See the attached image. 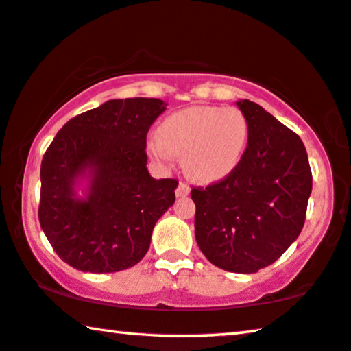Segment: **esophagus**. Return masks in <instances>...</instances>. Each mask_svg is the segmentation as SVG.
Returning a JSON list of instances; mask_svg holds the SVG:
<instances>
[{
	"label": "esophagus",
	"instance_id": "34e87169",
	"mask_svg": "<svg viewBox=\"0 0 351 351\" xmlns=\"http://www.w3.org/2000/svg\"><path fill=\"white\" fill-rule=\"evenodd\" d=\"M191 193V187L186 184V182H180V184H178V187H176V197H186V195H189Z\"/></svg>",
	"mask_w": 351,
	"mask_h": 351
}]
</instances>
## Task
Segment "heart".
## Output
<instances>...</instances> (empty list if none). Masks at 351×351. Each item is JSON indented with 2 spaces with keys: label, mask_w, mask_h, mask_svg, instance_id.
<instances>
[{
  "label": "heart",
  "mask_w": 351,
  "mask_h": 351,
  "mask_svg": "<svg viewBox=\"0 0 351 351\" xmlns=\"http://www.w3.org/2000/svg\"><path fill=\"white\" fill-rule=\"evenodd\" d=\"M156 134L158 138L146 145L151 158L169 162L171 156H181L187 175L213 182L237 170L247 146L249 128L241 110L198 106L169 114Z\"/></svg>",
  "instance_id": "obj_1"
}]
</instances>
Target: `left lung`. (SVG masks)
Wrapping results in <instances>:
<instances>
[{
    "label": "left lung",
    "instance_id": "left-lung-1",
    "mask_svg": "<svg viewBox=\"0 0 351 351\" xmlns=\"http://www.w3.org/2000/svg\"><path fill=\"white\" fill-rule=\"evenodd\" d=\"M247 119V148L232 175L193 187L195 239L203 255L230 273H257L300 237L312 192L302 140L247 99L237 102Z\"/></svg>",
    "mask_w": 351,
    "mask_h": 351
}]
</instances>
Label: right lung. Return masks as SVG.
<instances>
[{"label":"right lung","mask_w":351,"mask_h":351,"mask_svg":"<svg viewBox=\"0 0 351 351\" xmlns=\"http://www.w3.org/2000/svg\"><path fill=\"white\" fill-rule=\"evenodd\" d=\"M165 107L160 99H112L67 121L45 151L39 222L72 268L117 273L148 252L178 187L146 169V134Z\"/></svg>","instance_id":"obj_1"}]
</instances>
